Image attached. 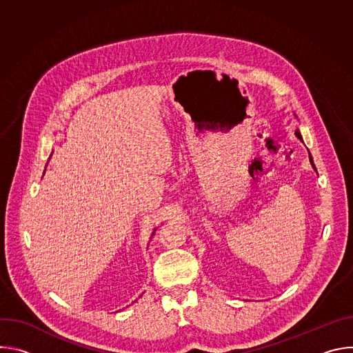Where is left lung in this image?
I'll use <instances>...</instances> for the list:
<instances>
[{
  "label": "left lung",
  "instance_id": "left-lung-1",
  "mask_svg": "<svg viewBox=\"0 0 353 353\" xmlns=\"http://www.w3.org/2000/svg\"><path fill=\"white\" fill-rule=\"evenodd\" d=\"M294 117H296V116H294ZM296 119H297V117H296ZM294 135H296V138H297L300 142H303V138H301V134H300V131H299V130H296V131H294ZM309 161H310V165H312L313 170L317 173V169H316V166H314V163H313V158H312L310 152H309Z\"/></svg>",
  "mask_w": 353,
  "mask_h": 353
}]
</instances>
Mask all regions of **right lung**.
Instances as JSON below:
<instances>
[{
	"instance_id": "add662e5",
	"label": "right lung",
	"mask_w": 353,
	"mask_h": 353,
	"mask_svg": "<svg viewBox=\"0 0 353 353\" xmlns=\"http://www.w3.org/2000/svg\"><path fill=\"white\" fill-rule=\"evenodd\" d=\"M44 172H46V170H44ZM155 232H157V229H155V230H154V233H152V236H154V234H155ZM152 236H150V239H152Z\"/></svg>"
}]
</instances>
